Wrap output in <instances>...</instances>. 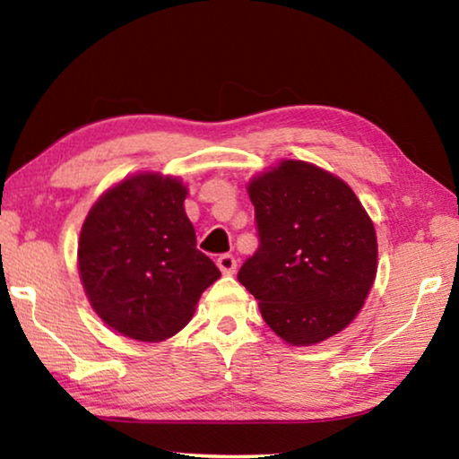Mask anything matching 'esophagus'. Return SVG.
I'll list each match as a JSON object with an SVG mask.
<instances>
[{
    "label": "esophagus",
    "instance_id": "1",
    "mask_svg": "<svg viewBox=\"0 0 459 459\" xmlns=\"http://www.w3.org/2000/svg\"><path fill=\"white\" fill-rule=\"evenodd\" d=\"M216 265H219V269L222 271L224 275H232V273H235V269H237V259L232 257V255L224 253V255H221L219 259H216Z\"/></svg>",
    "mask_w": 459,
    "mask_h": 459
}]
</instances>
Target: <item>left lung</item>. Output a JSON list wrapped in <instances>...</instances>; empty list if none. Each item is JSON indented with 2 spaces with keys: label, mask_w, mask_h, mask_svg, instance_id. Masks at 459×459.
<instances>
[{
  "label": "left lung",
  "mask_w": 459,
  "mask_h": 459,
  "mask_svg": "<svg viewBox=\"0 0 459 459\" xmlns=\"http://www.w3.org/2000/svg\"><path fill=\"white\" fill-rule=\"evenodd\" d=\"M259 248L238 281L263 320L291 346L351 324L377 277V232L351 186L301 160H283L247 186Z\"/></svg>",
  "instance_id": "obj_1"
}]
</instances>
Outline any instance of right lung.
<instances>
[{
	"label": "right lung",
	"mask_w": 459,
	"mask_h": 459,
	"mask_svg": "<svg viewBox=\"0 0 459 459\" xmlns=\"http://www.w3.org/2000/svg\"><path fill=\"white\" fill-rule=\"evenodd\" d=\"M180 178L129 176L100 196L82 222L79 275L95 314L139 342L172 338L221 277L196 248Z\"/></svg>",
	"instance_id": "add662e5"
}]
</instances>
